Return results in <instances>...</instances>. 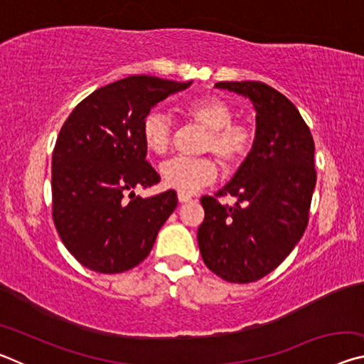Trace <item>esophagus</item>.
Listing matches in <instances>:
<instances>
[{"label": "esophagus", "instance_id": "esophagus-1", "mask_svg": "<svg viewBox=\"0 0 364 364\" xmlns=\"http://www.w3.org/2000/svg\"><path fill=\"white\" fill-rule=\"evenodd\" d=\"M178 200H180L181 204H184V202H189L191 200V196L184 194V193H178Z\"/></svg>", "mask_w": 364, "mask_h": 364}]
</instances>
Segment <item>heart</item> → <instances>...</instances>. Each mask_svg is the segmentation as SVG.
Returning <instances> with one entry per match:
<instances>
[{
	"label": "heart",
	"mask_w": 364,
	"mask_h": 364,
	"mask_svg": "<svg viewBox=\"0 0 364 364\" xmlns=\"http://www.w3.org/2000/svg\"><path fill=\"white\" fill-rule=\"evenodd\" d=\"M183 115L189 123L204 128L197 152L208 154L225 170H234L247 160L255 146V130L247 122L234 120V109L220 96H202L184 104ZM173 123L167 115L151 110L141 125L147 151L164 156L173 141ZM217 165L210 157H175L160 165L165 186L193 194L217 178Z\"/></svg>",
	"instance_id": "b5f03b06"
}]
</instances>
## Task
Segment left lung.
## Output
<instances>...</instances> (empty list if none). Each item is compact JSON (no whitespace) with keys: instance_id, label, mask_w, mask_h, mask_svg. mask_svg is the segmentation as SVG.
Returning a JSON list of instances; mask_svg holds the SVG:
<instances>
[{"instance_id":"1","label":"left lung","mask_w":364,"mask_h":364,"mask_svg":"<svg viewBox=\"0 0 364 364\" xmlns=\"http://www.w3.org/2000/svg\"><path fill=\"white\" fill-rule=\"evenodd\" d=\"M254 102L255 146L232 181L200 197L197 242L207 268L228 282H254L291 254L308 225L316 184L315 143L297 107L262 82H218ZM236 196L234 206L220 196Z\"/></svg>"}]
</instances>
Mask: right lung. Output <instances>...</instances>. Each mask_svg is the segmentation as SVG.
<instances>
[{"mask_svg":"<svg viewBox=\"0 0 364 364\" xmlns=\"http://www.w3.org/2000/svg\"><path fill=\"white\" fill-rule=\"evenodd\" d=\"M181 83L132 75L102 86L67 117L53 151V221L67 250L88 269L115 274L149 255L176 208L175 191L134 196L160 176L146 160L144 117Z\"/></svg>","mask_w":364,"mask_h":364,"instance_id":"obj_1","label":"right lung"}]
</instances>
